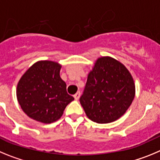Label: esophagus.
Here are the masks:
<instances>
[{
	"instance_id": "34e87169",
	"label": "esophagus",
	"mask_w": 160,
	"mask_h": 160,
	"mask_svg": "<svg viewBox=\"0 0 160 160\" xmlns=\"http://www.w3.org/2000/svg\"><path fill=\"white\" fill-rule=\"evenodd\" d=\"M80 92H77L74 95L75 100H79V98H80Z\"/></svg>"
}]
</instances>
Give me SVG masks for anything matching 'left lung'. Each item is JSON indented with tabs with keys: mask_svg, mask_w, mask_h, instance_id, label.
<instances>
[{
	"mask_svg": "<svg viewBox=\"0 0 160 160\" xmlns=\"http://www.w3.org/2000/svg\"><path fill=\"white\" fill-rule=\"evenodd\" d=\"M136 87L123 64L109 57L98 59L88 76L80 98L88 117L98 123H108L121 117L132 104Z\"/></svg>",
	"mask_w": 160,
	"mask_h": 160,
	"instance_id": "8db88e82",
	"label": "left lung"
}]
</instances>
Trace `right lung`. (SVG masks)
Returning a JSON list of instances; mask_svg holds the SVG:
<instances>
[{"label":"right lung","instance_id":"obj_1","mask_svg":"<svg viewBox=\"0 0 160 160\" xmlns=\"http://www.w3.org/2000/svg\"><path fill=\"white\" fill-rule=\"evenodd\" d=\"M61 65L49 60L35 63L18 82L17 100L28 116L50 123L63 115L74 98L68 94L66 83L60 77Z\"/></svg>","mask_w":160,"mask_h":160}]
</instances>
